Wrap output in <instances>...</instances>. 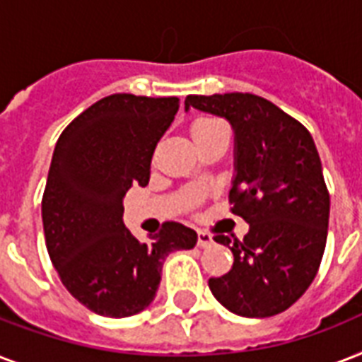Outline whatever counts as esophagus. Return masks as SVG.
I'll list each match as a JSON object with an SVG mask.
<instances>
[{"label": "esophagus", "mask_w": 362, "mask_h": 362, "mask_svg": "<svg viewBox=\"0 0 362 362\" xmlns=\"http://www.w3.org/2000/svg\"><path fill=\"white\" fill-rule=\"evenodd\" d=\"M212 237H210L209 233L204 231H197V246L199 247H209L212 244Z\"/></svg>", "instance_id": "esophagus-1"}]
</instances>
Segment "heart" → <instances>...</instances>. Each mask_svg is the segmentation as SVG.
Segmentation results:
<instances>
[{
  "instance_id": "heart-1",
  "label": "heart",
  "mask_w": 362,
  "mask_h": 362,
  "mask_svg": "<svg viewBox=\"0 0 362 362\" xmlns=\"http://www.w3.org/2000/svg\"><path fill=\"white\" fill-rule=\"evenodd\" d=\"M206 122H212V120H199V122H195V124H193V127H195V125H199V124H206Z\"/></svg>"
}]
</instances>
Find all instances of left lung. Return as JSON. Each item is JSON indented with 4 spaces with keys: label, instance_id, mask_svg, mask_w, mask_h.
<instances>
[{
    "label": "left lung",
    "instance_id": "1",
    "mask_svg": "<svg viewBox=\"0 0 362 362\" xmlns=\"http://www.w3.org/2000/svg\"><path fill=\"white\" fill-rule=\"evenodd\" d=\"M186 110L226 118L235 133L233 212L250 231L226 235L235 263L209 287L242 317H270L303 297L325 252L331 199L314 139L303 124L253 93L187 95Z\"/></svg>",
    "mask_w": 362,
    "mask_h": 362
}]
</instances>
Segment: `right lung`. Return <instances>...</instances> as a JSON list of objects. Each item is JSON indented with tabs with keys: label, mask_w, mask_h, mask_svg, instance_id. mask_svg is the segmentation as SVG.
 I'll return each mask as SVG.
<instances>
[{
	"label": "right lung",
	"mask_w": 362,
	"mask_h": 362,
	"mask_svg": "<svg viewBox=\"0 0 362 362\" xmlns=\"http://www.w3.org/2000/svg\"><path fill=\"white\" fill-rule=\"evenodd\" d=\"M178 98L115 93L76 116L59 135L42 195L48 255L67 291L107 317L152 304L167 255L192 250L197 233L167 221L141 242L124 226V197L146 186L159 139Z\"/></svg>",
	"instance_id": "obj_1"
}]
</instances>
